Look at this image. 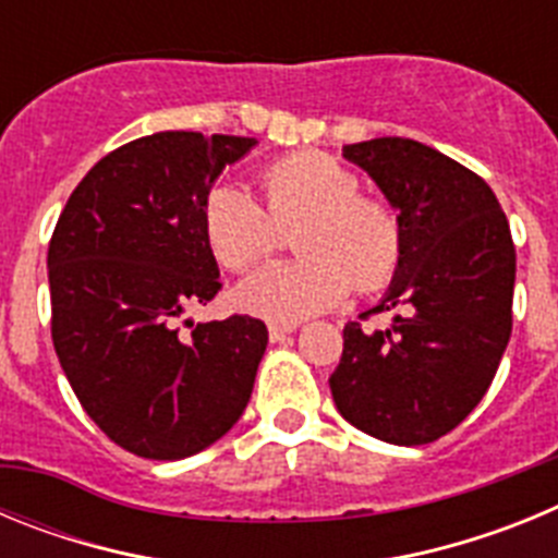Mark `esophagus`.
Returning <instances> with one entry per match:
<instances>
[{
	"label": "esophagus",
	"mask_w": 558,
	"mask_h": 558,
	"mask_svg": "<svg viewBox=\"0 0 558 558\" xmlns=\"http://www.w3.org/2000/svg\"><path fill=\"white\" fill-rule=\"evenodd\" d=\"M295 332V324H268V338L274 340H284L288 335Z\"/></svg>",
	"instance_id": "obj_1"
}]
</instances>
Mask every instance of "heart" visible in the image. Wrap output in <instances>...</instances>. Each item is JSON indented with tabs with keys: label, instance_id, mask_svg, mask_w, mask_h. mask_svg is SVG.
Instances as JSON below:
<instances>
[{
	"label": "heart",
	"instance_id": "heart-1",
	"mask_svg": "<svg viewBox=\"0 0 558 558\" xmlns=\"http://www.w3.org/2000/svg\"><path fill=\"white\" fill-rule=\"evenodd\" d=\"M265 209L234 181L215 184L201 206L211 256L229 270H248L279 245V226H295L293 263L265 265L234 299L265 322L295 324L343 302L354 288L374 293L397 276L405 254L402 218L388 201L363 195L349 167L318 150L270 161L259 175Z\"/></svg>",
	"mask_w": 558,
	"mask_h": 558
}]
</instances>
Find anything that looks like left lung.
<instances>
[{
    "label": "left lung",
    "instance_id": "obj_1",
    "mask_svg": "<svg viewBox=\"0 0 558 558\" xmlns=\"http://www.w3.org/2000/svg\"><path fill=\"white\" fill-rule=\"evenodd\" d=\"M343 156L377 181L405 229V254L372 312L388 330L343 327L329 377L340 416L388 445H430L475 411L511 338L514 240L489 184L445 153L402 136Z\"/></svg>",
    "mask_w": 558,
    "mask_h": 558
}]
</instances>
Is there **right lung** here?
I'll return each instance as SVG.
<instances>
[{"label": "right lung", "mask_w": 558, "mask_h": 558, "mask_svg": "<svg viewBox=\"0 0 558 558\" xmlns=\"http://www.w3.org/2000/svg\"><path fill=\"white\" fill-rule=\"evenodd\" d=\"M254 145L195 131L128 142L86 172L52 231L58 360L83 411L133 456H195L248 405L268 327L184 315L223 288L201 229L206 192Z\"/></svg>", "instance_id": "1"}]
</instances>
